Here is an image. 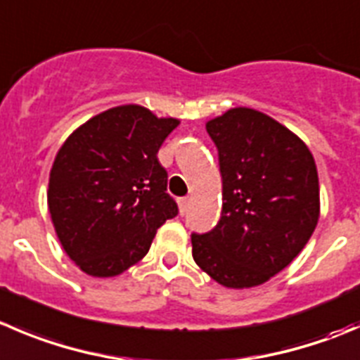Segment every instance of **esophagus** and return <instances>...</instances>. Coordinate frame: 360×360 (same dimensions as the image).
Instances as JSON below:
<instances>
[{
  "label": "esophagus",
  "instance_id": "34e87169",
  "mask_svg": "<svg viewBox=\"0 0 360 360\" xmlns=\"http://www.w3.org/2000/svg\"><path fill=\"white\" fill-rule=\"evenodd\" d=\"M177 205H179V212H181V214H184V212L188 211V205H190V200H188V198H179V200H177Z\"/></svg>",
  "mask_w": 360,
  "mask_h": 360
}]
</instances>
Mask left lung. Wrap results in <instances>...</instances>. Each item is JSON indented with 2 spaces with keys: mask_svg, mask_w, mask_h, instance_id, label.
Segmentation results:
<instances>
[{
  "mask_svg": "<svg viewBox=\"0 0 360 360\" xmlns=\"http://www.w3.org/2000/svg\"><path fill=\"white\" fill-rule=\"evenodd\" d=\"M218 148L223 209L218 225L191 236L198 267L226 288H251L283 271L320 218L315 158L302 139L250 107L205 123Z\"/></svg>",
  "mask_w": 360,
  "mask_h": 360,
  "instance_id": "left-lung-1",
  "label": "left lung"
}]
</instances>
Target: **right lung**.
Here are the masks:
<instances>
[{
	"instance_id": "1",
	"label": "right lung",
	"mask_w": 360,
	"mask_h": 360,
	"mask_svg": "<svg viewBox=\"0 0 360 360\" xmlns=\"http://www.w3.org/2000/svg\"><path fill=\"white\" fill-rule=\"evenodd\" d=\"M179 123L128 103L96 114L63 142L47 204L63 250L82 273H124L146 257L156 230L177 214L156 155Z\"/></svg>"
}]
</instances>
